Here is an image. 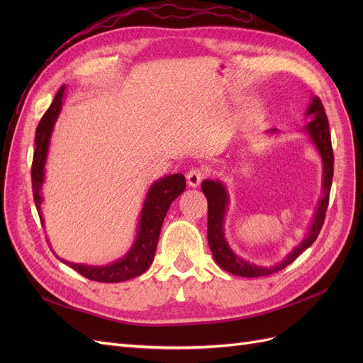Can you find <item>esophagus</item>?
Masks as SVG:
<instances>
[{
    "label": "esophagus",
    "mask_w": 363,
    "mask_h": 363,
    "mask_svg": "<svg viewBox=\"0 0 363 363\" xmlns=\"http://www.w3.org/2000/svg\"><path fill=\"white\" fill-rule=\"evenodd\" d=\"M204 175H206V171L203 168H194L186 174V180H188V184L191 188H196V186H199L204 179Z\"/></svg>",
    "instance_id": "34e87169"
}]
</instances>
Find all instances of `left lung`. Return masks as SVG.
I'll use <instances>...</instances> for the list:
<instances>
[{
  "mask_svg": "<svg viewBox=\"0 0 363 363\" xmlns=\"http://www.w3.org/2000/svg\"><path fill=\"white\" fill-rule=\"evenodd\" d=\"M306 116H311V121L304 125V131L311 138L313 145L320 152L323 160V196L318 203L316 212L313 215V221L307 230V233L301 242L296 245L289 255L284 257L280 263H276L272 267H262L239 257L236 252L230 248L225 235H224V218L227 213V207L230 203V195L225 188V184L221 180H204L201 183V191L204 192L208 212H207V240L208 247L212 250L213 259L224 271L235 274L240 277H263L269 274L277 272L283 268H286L298 257L304 250L309 248L315 239L320 235L325 211L328 206V196H330L332 180H333V150H332V139L330 131H328V121L324 112V106L318 96H312L311 106L307 107ZM279 133L277 128L268 130V135Z\"/></svg>",
  "mask_w": 363,
  "mask_h": 363,
  "instance_id": "1",
  "label": "left lung"
}]
</instances>
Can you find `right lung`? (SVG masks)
Returning a JSON list of instances; mask_svg holds the SVG:
<instances>
[{
  "label": "right lung",
  "instance_id": "right-lung-1",
  "mask_svg": "<svg viewBox=\"0 0 363 363\" xmlns=\"http://www.w3.org/2000/svg\"><path fill=\"white\" fill-rule=\"evenodd\" d=\"M65 96V86H62L59 92L54 96V100L50 106L45 115L42 116L40 123L36 128L35 138V155H33L31 164V184H33V196L38 207V213L43 224L40 204L42 199V186L45 182V164L48 157V148L54 125L60 115ZM186 189V180L183 174H171L156 180L150 186L147 192L144 206H142L139 223H138V233L136 239L131 248L127 251L121 259L115 260L111 265L104 267H91L83 265V263H72L68 260L60 259V262L67 263L68 267L75 269L83 277L103 281V283H118L135 279L140 274H144L155 259V252L159 242L160 228L163 219L167 216L171 203Z\"/></svg>",
  "mask_w": 363,
  "mask_h": 363
}]
</instances>
